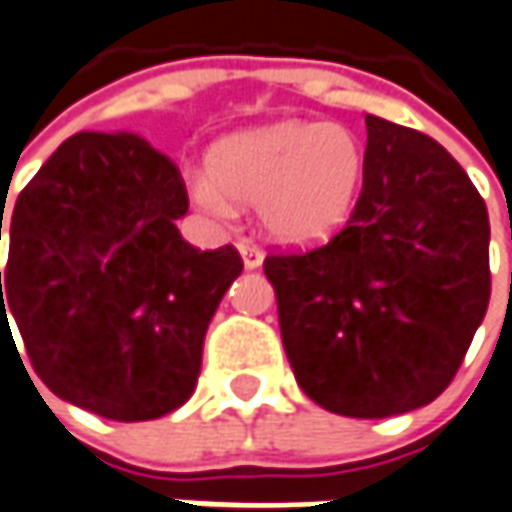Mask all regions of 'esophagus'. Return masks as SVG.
Returning a JSON list of instances; mask_svg holds the SVG:
<instances>
[{
  "instance_id": "esophagus-1",
  "label": "esophagus",
  "mask_w": 512,
  "mask_h": 512,
  "mask_svg": "<svg viewBox=\"0 0 512 512\" xmlns=\"http://www.w3.org/2000/svg\"><path fill=\"white\" fill-rule=\"evenodd\" d=\"M238 252H241L243 266H246V269H257V266L263 263V252H260V246H255L252 241L238 243Z\"/></svg>"
}]
</instances>
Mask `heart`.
<instances>
[{
	"label": "heart",
	"mask_w": 512,
	"mask_h": 512,
	"mask_svg": "<svg viewBox=\"0 0 512 512\" xmlns=\"http://www.w3.org/2000/svg\"><path fill=\"white\" fill-rule=\"evenodd\" d=\"M364 162V145L347 125L285 120L218 142L210 176L193 179V196L215 215L232 210L229 197L257 207L274 241L311 246L347 221Z\"/></svg>",
	"instance_id": "obj_1"
}]
</instances>
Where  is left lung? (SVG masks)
Instances as JSON below:
<instances>
[{
  "label": "left lung",
  "instance_id": "1",
  "mask_svg": "<svg viewBox=\"0 0 512 512\" xmlns=\"http://www.w3.org/2000/svg\"><path fill=\"white\" fill-rule=\"evenodd\" d=\"M361 193L344 229L271 252L285 356L344 417H389L454 381L490 300L488 207L440 142L367 114Z\"/></svg>",
  "mask_w": 512,
  "mask_h": 512
}]
</instances>
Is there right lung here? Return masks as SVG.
Segmentation results:
<instances>
[{
    "label": "right lung",
    "mask_w": 512,
    "mask_h": 512,
    "mask_svg": "<svg viewBox=\"0 0 512 512\" xmlns=\"http://www.w3.org/2000/svg\"><path fill=\"white\" fill-rule=\"evenodd\" d=\"M187 204L168 156L100 131L61 142L19 193L0 333L13 316L58 398L137 423L193 395L204 333L243 260L235 246L201 252L184 241L176 218Z\"/></svg>",
    "instance_id": "right-lung-1"
}]
</instances>
